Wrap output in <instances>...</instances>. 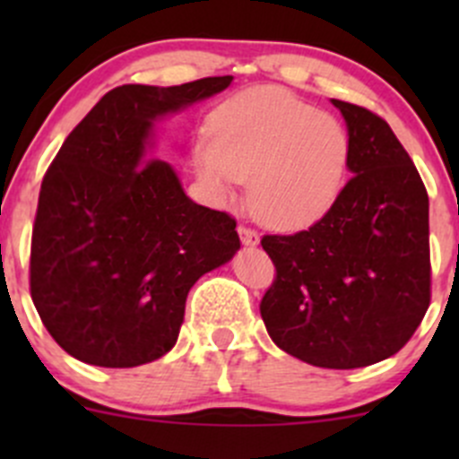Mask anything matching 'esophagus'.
I'll return each mask as SVG.
<instances>
[{
  "label": "esophagus",
  "mask_w": 459,
  "mask_h": 459,
  "mask_svg": "<svg viewBox=\"0 0 459 459\" xmlns=\"http://www.w3.org/2000/svg\"><path fill=\"white\" fill-rule=\"evenodd\" d=\"M238 230H239V238H242L244 247H255V244H259L257 230L248 229V226H244V224H239Z\"/></svg>",
  "instance_id": "1"
}]
</instances>
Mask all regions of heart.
Listing matches in <instances>:
<instances>
[{
  "label": "heart",
  "instance_id": "b5f03b06",
  "mask_svg": "<svg viewBox=\"0 0 459 459\" xmlns=\"http://www.w3.org/2000/svg\"><path fill=\"white\" fill-rule=\"evenodd\" d=\"M351 137L331 113L277 86L238 92L212 113L197 170L220 195L248 179L259 221L295 229L319 220L340 195Z\"/></svg>",
  "mask_w": 459,
  "mask_h": 459
}]
</instances>
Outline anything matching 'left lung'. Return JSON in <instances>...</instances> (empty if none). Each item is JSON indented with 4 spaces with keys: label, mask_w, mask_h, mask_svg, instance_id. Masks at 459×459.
I'll use <instances>...</instances> for the list:
<instances>
[{
    "label": "left lung",
    "mask_w": 459,
    "mask_h": 459,
    "mask_svg": "<svg viewBox=\"0 0 459 459\" xmlns=\"http://www.w3.org/2000/svg\"><path fill=\"white\" fill-rule=\"evenodd\" d=\"M351 137V179L322 220L264 235L275 264L262 313L271 340L322 368L395 355L430 304L429 195L413 160L379 115L333 100Z\"/></svg>",
    "instance_id": "1"
}]
</instances>
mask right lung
I'll list each match as a JSON object with an SVG mask.
<instances>
[{"instance_id":"1","label":"right lung","mask_w":459,"mask_h":459,"mask_svg":"<svg viewBox=\"0 0 459 459\" xmlns=\"http://www.w3.org/2000/svg\"><path fill=\"white\" fill-rule=\"evenodd\" d=\"M230 82L113 88L46 170L30 298L50 337L80 362L131 368L169 353L191 286L239 248L235 217L186 197L169 161L146 152L157 117Z\"/></svg>"}]
</instances>
